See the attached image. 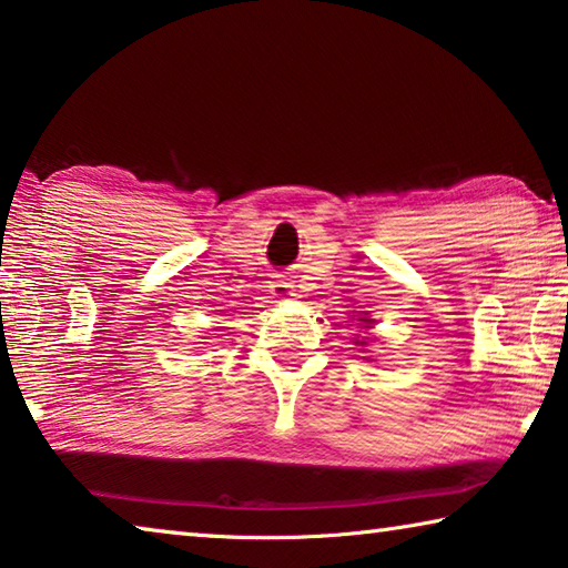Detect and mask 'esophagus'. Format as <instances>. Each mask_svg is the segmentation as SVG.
Segmentation results:
<instances>
[{
  "mask_svg": "<svg viewBox=\"0 0 568 568\" xmlns=\"http://www.w3.org/2000/svg\"><path fill=\"white\" fill-rule=\"evenodd\" d=\"M271 293H273L275 297H291V295H295V293H293V285L285 283V281H273V283H271Z\"/></svg>",
  "mask_w": 568,
  "mask_h": 568,
  "instance_id": "1",
  "label": "esophagus"
}]
</instances>
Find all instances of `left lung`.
Returning a JSON list of instances; mask_svg holds the SVG:
<instances>
[{
  "label": "left lung",
  "mask_w": 568,
  "mask_h": 568,
  "mask_svg": "<svg viewBox=\"0 0 568 568\" xmlns=\"http://www.w3.org/2000/svg\"><path fill=\"white\" fill-rule=\"evenodd\" d=\"M361 345H365V341H361Z\"/></svg>",
  "instance_id": "8db88e82"
}]
</instances>
